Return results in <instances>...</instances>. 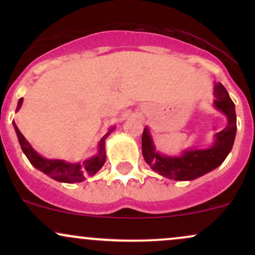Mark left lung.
<instances>
[{
  "label": "left lung",
  "instance_id": "1",
  "mask_svg": "<svg viewBox=\"0 0 255 255\" xmlns=\"http://www.w3.org/2000/svg\"><path fill=\"white\" fill-rule=\"evenodd\" d=\"M213 107L224 114L228 125L213 137V144L207 148H189L180 156H166L157 151L150 128L145 127L141 136L142 156L153 171L175 181H192L218 168L233 148L236 135L235 104L221 83L213 87Z\"/></svg>",
  "mask_w": 255,
  "mask_h": 255
}]
</instances>
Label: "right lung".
I'll return each instance as SVG.
<instances>
[{
  "label": "right lung",
  "mask_w": 255,
  "mask_h": 255,
  "mask_svg": "<svg viewBox=\"0 0 255 255\" xmlns=\"http://www.w3.org/2000/svg\"><path fill=\"white\" fill-rule=\"evenodd\" d=\"M22 104V98L19 99L17 102L16 111L20 110ZM14 129L17 135L19 144L21 146V150L30 160V163L34 168L44 172L45 175L50 176L58 182L64 183H74L81 182V181L86 180V176H92L96 172L101 170L102 166L104 165L105 160H107V153H105V140L107 137L113 133L115 129V126L110 127V129L107 131V134L99 140L98 142V151L95 156H92L89 159L84 160L83 163H69L62 159H49V158H44L40 156L38 152L33 150V147L30 145V142L25 139L21 131L19 130L15 122L13 121Z\"/></svg>",
  "instance_id": "add662e5"
}]
</instances>
